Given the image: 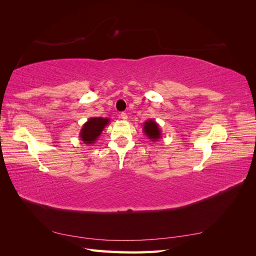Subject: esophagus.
<instances>
[{"mask_svg":"<svg viewBox=\"0 0 256 256\" xmlns=\"http://www.w3.org/2000/svg\"><path fill=\"white\" fill-rule=\"evenodd\" d=\"M120 118L122 120H126L127 118H128V116H127V114L126 113H120Z\"/></svg>","mask_w":256,"mask_h":256,"instance_id":"obj_1","label":"esophagus"}]
</instances>
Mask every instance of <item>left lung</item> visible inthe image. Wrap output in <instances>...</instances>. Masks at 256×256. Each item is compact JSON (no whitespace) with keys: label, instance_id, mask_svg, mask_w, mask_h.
Listing matches in <instances>:
<instances>
[{"label":"left lung","instance_id":"obj_1","mask_svg":"<svg viewBox=\"0 0 256 256\" xmlns=\"http://www.w3.org/2000/svg\"><path fill=\"white\" fill-rule=\"evenodd\" d=\"M143 132L152 142L158 141L159 138H161V130L156 120H148L144 122Z\"/></svg>","mask_w":256,"mask_h":256}]
</instances>
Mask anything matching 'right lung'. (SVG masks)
<instances>
[{"instance_id": "add662e5", "label": "right lung", "mask_w": 256, "mask_h": 256, "mask_svg": "<svg viewBox=\"0 0 256 256\" xmlns=\"http://www.w3.org/2000/svg\"><path fill=\"white\" fill-rule=\"evenodd\" d=\"M110 122L109 118H90L88 122L84 124L80 130V140L83 141L84 144H94L99 136L102 134L104 127Z\"/></svg>"}]
</instances>
